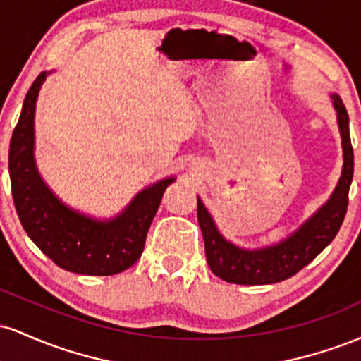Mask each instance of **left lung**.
<instances>
[{
  "label": "left lung",
  "mask_w": 361,
  "mask_h": 361,
  "mask_svg": "<svg viewBox=\"0 0 361 361\" xmlns=\"http://www.w3.org/2000/svg\"><path fill=\"white\" fill-rule=\"evenodd\" d=\"M336 110L343 147V169L329 200L316 210L297 231L280 243L263 247H241L221 234L204 202L197 197V217L205 243L210 270L219 279L238 285H268L283 281L307 267L336 238L346 215L348 193L353 180V147L350 118L339 94H331Z\"/></svg>",
  "instance_id": "obj_1"
}]
</instances>
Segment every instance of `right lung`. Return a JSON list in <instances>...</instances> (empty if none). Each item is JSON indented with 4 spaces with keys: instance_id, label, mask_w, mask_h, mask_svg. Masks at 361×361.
Returning a JSON list of instances; mask_svg holds the SVG:
<instances>
[{
    "instance_id": "right-lung-1",
    "label": "right lung",
    "mask_w": 361,
    "mask_h": 361,
    "mask_svg": "<svg viewBox=\"0 0 361 361\" xmlns=\"http://www.w3.org/2000/svg\"><path fill=\"white\" fill-rule=\"evenodd\" d=\"M49 74L40 73L30 86L11 135L8 168L16 214L28 238L57 267L80 275H117L140 258L164 190L176 178L140 190L111 219H94L66 205L35 163V105Z\"/></svg>"
}]
</instances>
